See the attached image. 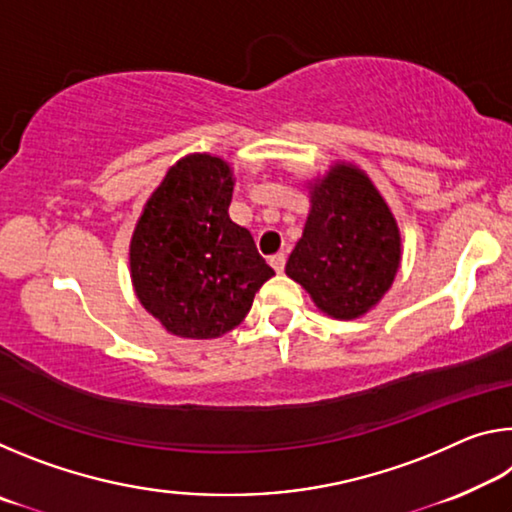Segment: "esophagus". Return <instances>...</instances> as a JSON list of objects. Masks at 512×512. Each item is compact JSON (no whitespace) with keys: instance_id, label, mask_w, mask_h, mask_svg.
Instances as JSON below:
<instances>
[{"instance_id":"1","label":"esophagus","mask_w":512,"mask_h":512,"mask_svg":"<svg viewBox=\"0 0 512 512\" xmlns=\"http://www.w3.org/2000/svg\"><path fill=\"white\" fill-rule=\"evenodd\" d=\"M268 262H271V266L275 268L277 273H282V271H284V264H287V255L277 253V255H273L271 259H268Z\"/></svg>"}]
</instances>
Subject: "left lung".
<instances>
[{"label":"left lung","instance_id":"obj_1","mask_svg":"<svg viewBox=\"0 0 512 512\" xmlns=\"http://www.w3.org/2000/svg\"><path fill=\"white\" fill-rule=\"evenodd\" d=\"M311 210L287 262L320 311L359 318L391 289L402 239L393 212L354 164H334L309 187Z\"/></svg>","mask_w":512,"mask_h":512}]
</instances>
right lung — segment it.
Returning a JSON list of instances; mask_svg holds the SVG:
<instances>
[{
  "mask_svg": "<svg viewBox=\"0 0 512 512\" xmlns=\"http://www.w3.org/2000/svg\"><path fill=\"white\" fill-rule=\"evenodd\" d=\"M232 171L207 153L178 160L144 205L131 239L142 307L183 339L235 329L275 271L253 235L230 219Z\"/></svg>",
  "mask_w": 512,
  "mask_h": 512,
  "instance_id": "right-lung-1",
  "label": "right lung"
}]
</instances>
